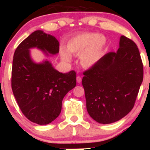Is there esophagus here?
I'll use <instances>...</instances> for the list:
<instances>
[{"label":"esophagus","instance_id":"34e87169","mask_svg":"<svg viewBox=\"0 0 150 150\" xmlns=\"http://www.w3.org/2000/svg\"><path fill=\"white\" fill-rule=\"evenodd\" d=\"M76 82L78 83H80L82 82V77L80 76H76Z\"/></svg>","mask_w":150,"mask_h":150}]
</instances>
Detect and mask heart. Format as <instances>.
Returning a JSON list of instances; mask_svg holds the SVG:
<instances>
[{
    "label": "heart",
    "instance_id": "obj_1",
    "mask_svg": "<svg viewBox=\"0 0 150 150\" xmlns=\"http://www.w3.org/2000/svg\"><path fill=\"white\" fill-rule=\"evenodd\" d=\"M105 40L96 33H81L73 37L67 42L68 51L74 55H80V62L84 67H91L98 62L102 55ZM62 58L65 61L71 59V55L65 50H61Z\"/></svg>",
    "mask_w": 150,
    "mask_h": 150
}]
</instances>
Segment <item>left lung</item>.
Wrapping results in <instances>:
<instances>
[{"mask_svg": "<svg viewBox=\"0 0 150 150\" xmlns=\"http://www.w3.org/2000/svg\"><path fill=\"white\" fill-rule=\"evenodd\" d=\"M82 84L88 114L100 124L115 122L133 109L144 78L136 43L121 36L120 48L83 72Z\"/></svg>", "mask_w": 150, "mask_h": 150, "instance_id": "left-lung-1", "label": "left lung"}]
</instances>
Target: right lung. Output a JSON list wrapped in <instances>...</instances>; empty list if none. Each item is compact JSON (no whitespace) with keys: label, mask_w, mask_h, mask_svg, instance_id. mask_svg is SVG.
<instances>
[{"label":"right lung","mask_w":150,"mask_h":150,"mask_svg":"<svg viewBox=\"0 0 150 150\" xmlns=\"http://www.w3.org/2000/svg\"><path fill=\"white\" fill-rule=\"evenodd\" d=\"M38 47L50 54L59 52V41L53 36L36 30L18 45L14 53L11 86L17 104L24 116L34 123L47 125L62 110V100L76 85V74H62L46 61L35 64L29 49Z\"/></svg>","instance_id":"obj_1"}]
</instances>
